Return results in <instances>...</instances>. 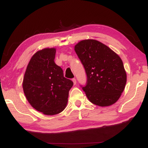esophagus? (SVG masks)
<instances>
[{"label": "esophagus", "instance_id": "esophagus-1", "mask_svg": "<svg viewBox=\"0 0 148 148\" xmlns=\"http://www.w3.org/2000/svg\"><path fill=\"white\" fill-rule=\"evenodd\" d=\"M72 81H73V84L74 85H75L76 84V83H77V81H76V79L75 78H73L72 79Z\"/></svg>", "mask_w": 148, "mask_h": 148}]
</instances>
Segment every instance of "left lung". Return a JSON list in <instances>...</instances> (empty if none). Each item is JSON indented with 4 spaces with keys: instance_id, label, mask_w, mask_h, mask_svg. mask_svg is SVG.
Segmentation results:
<instances>
[{
    "instance_id": "8db88e82",
    "label": "left lung",
    "mask_w": 148,
    "mask_h": 148,
    "mask_svg": "<svg viewBox=\"0 0 148 148\" xmlns=\"http://www.w3.org/2000/svg\"><path fill=\"white\" fill-rule=\"evenodd\" d=\"M85 68L87 83L82 87L88 99L100 106L114 104L126 83V73L119 56L103 43L85 40L75 45Z\"/></svg>"
}]
</instances>
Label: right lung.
I'll list each match as a JSON object with an SVG mask.
<instances>
[{
	"mask_svg": "<svg viewBox=\"0 0 148 148\" xmlns=\"http://www.w3.org/2000/svg\"><path fill=\"white\" fill-rule=\"evenodd\" d=\"M56 48H44L32 57L25 72L22 87L34 108L45 115H55L66 107L73 85L55 63Z\"/></svg>",
	"mask_w": 148,
	"mask_h": 148,
	"instance_id": "1",
	"label": "right lung"
}]
</instances>
